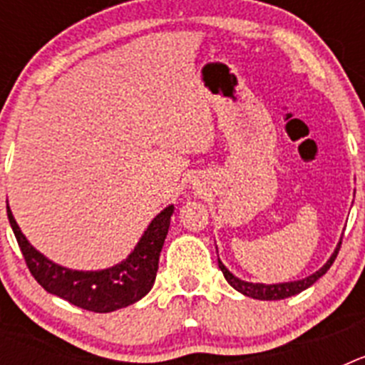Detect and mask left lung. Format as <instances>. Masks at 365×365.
<instances>
[{
    "label": "left lung",
    "mask_w": 365,
    "mask_h": 365,
    "mask_svg": "<svg viewBox=\"0 0 365 365\" xmlns=\"http://www.w3.org/2000/svg\"><path fill=\"white\" fill-rule=\"evenodd\" d=\"M340 245H341V240L338 241L336 248H334V252L331 254V257L327 259V263H325L322 269L316 270V272L309 274L307 278L296 279V282L270 283V285H267V283H252V282H245V279H240L237 276H234V274H232L227 267L222 265L221 259H217V261H219V269H221L225 279H227V282L234 287L235 291L241 292V294L248 296V298H254V299H267V302H269V299H285V298H291V296H294V294H299L302 291L309 289L312 283L318 282V279H320L322 276H324V274L331 269V265L334 263V259H336L338 250H340Z\"/></svg>",
    "instance_id": "1"
}]
</instances>
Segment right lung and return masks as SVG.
Here are the masks:
<instances>
[{"label": "right lung", "instance_id": "obj_1", "mask_svg": "<svg viewBox=\"0 0 365 365\" xmlns=\"http://www.w3.org/2000/svg\"><path fill=\"white\" fill-rule=\"evenodd\" d=\"M172 214L173 205H170L155 215L130 256L117 265L102 270H73L58 265L32 247L6 205L9 222L34 279L51 294L93 312L128 307L151 291Z\"/></svg>", "mask_w": 365, "mask_h": 365}]
</instances>
